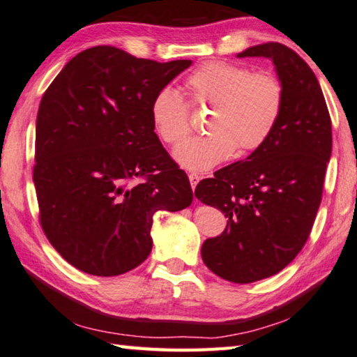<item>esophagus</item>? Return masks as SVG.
I'll list each match as a JSON object with an SVG mask.
<instances>
[{"instance_id": "esophagus-1", "label": "esophagus", "mask_w": 357, "mask_h": 357, "mask_svg": "<svg viewBox=\"0 0 357 357\" xmlns=\"http://www.w3.org/2000/svg\"><path fill=\"white\" fill-rule=\"evenodd\" d=\"M188 178H190V183H191V188H192V191H194V190H196L197 183H199L200 176H197V174H190V176H188Z\"/></svg>"}]
</instances>
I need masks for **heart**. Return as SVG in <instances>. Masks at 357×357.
I'll return each instance as SVG.
<instances>
[{
  "label": "heart",
  "mask_w": 357,
  "mask_h": 357,
  "mask_svg": "<svg viewBox=\"0 0 357 357\" xmlns=\"http://www.w3.org/2000/svg\"><path fill=\"white\" fill-rule=\"evenodd\" d=\"M190 100L211 107L205 138L191 139L174 153L190 171H208L239 152H252L266 143L277 127L284 104L280 80L268 73L222 60L200 65L186 79ZM155 135L167 146H178L190 137V107L171 86L157 91L151 104Z\"/></svg>",
  "instance_id": "heart-1"
}]
</instances>
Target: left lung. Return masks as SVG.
<instances>
[{"instance_id": "8db88e82", "label": "left lung", "mask_w": 357, "mask_h": 357, "mask_svg": "<svg viewBox=\"0 0 357 357\" xmlns=\"http://www.w3.org/2000/svg\"><path fill=\"white\" fill-rule=\"evenodd\" d=\"M268 57L284 90L283 112L264 144L196 186V197L225 214L227 228L202 245L218 277L245 284L278 273L306 244L331 157V118L314 71L277 42L238 57Z\"/></svg>"}]
</instances>
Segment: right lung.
Returning <instances> with one entry per match:
<instances>
[{"instance_id": "right-lung-1", "label": "right lung", "mask_w": 357, "mask_h": 357, "mask_svg": "<svg viewBox=\"0 0 357 357\" xmlns=\"http://www.w3.org/2000/svg\"><path fill=\"white\" fill-rule=\"evenodd\" d=\"M191 63L93 46L45 91L33 165L38 220L79 271L96 277L132 271L152 250L153 214L191 205L190 180L151 121L153 96Z\"/></svg>"}]
</instances>
